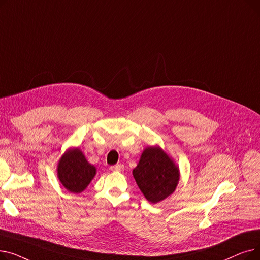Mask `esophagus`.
Wrapping results in <instances>:
<instances>
[{
	"mask_svg": "<svg viewBox=\"0 0 260 260\" xmlns=\"http://www.w3.org/2000/svg\"><path fill=\"white\" fill-rule=\"evenodd\" d=\"M111 170H112L113 172H121V171L124 170V167H123L122 165H116V166L112 167Z\"/></svg>",
	"mask_w": 260,
	"mask_h": 260,
	"instance_id": "34e87169",
	"label": "esophagus"
}]
</instances>
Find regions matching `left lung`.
Segmentation results:
<instances>
[{
  "instance_id": "8db88e82",
  "label": "left lung",
  "mask_w": 260,
  "mask_h": 260,
  "mask_svg": "<svg viewBox=\"0 0 260 260\" xmlns=\"http://www.w3.org/2000/svg\"><path fill=\"white\" fill-rule=\"evenodd\" d=\"M133 176L149 202L157 203L172 195L180 179L179 167L159 145L143 149Z\"/></svg>"
}]
</instances>
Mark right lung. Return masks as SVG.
Masks as SVG:
<instances>
[{
  "label": "right lung",
  "mask_w": 260,
  "mask_h": 260,
  "mask_svg": "<svg viewBox=\"0 0 260 260\" xmlns=\"http://www.w3.org/2000/svg\"><path fill=\"white\" fill-rule=\"evenodd\" d=\"M97 169L87 161L79 147H70L58 161L57 176L61 184L74 194H80L88 186Z\"/></svg>",
  "instance_id": "obj_1"
}]
</instances>
